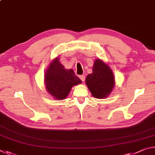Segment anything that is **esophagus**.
Instances as JSON below:
<instances>
[{"label":"esophagus","mask_w":155,"mask_h":155,"mask_svg":"<svg viewBox=\"0 0 155 155\" xmlns=\"http://www.w3.org/2000/svg\"><path fill=\"white\" fill-rule=\"evenodd\" d=\"M79 78H81V80L82 81H84L85 79V75H80L79 76Z\"/></svg>","instance_id":"obj_1"}]
</instances>
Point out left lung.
I'll list each match as a JSON object with an SVG mask.
<instances>
[{
  "instance_id": "obj_1",
  "label": "left lung",
  "mask_w": 155,
  "mask_h": 155,
  "mask_svg": "<svg viewBox=\"0 0 155 155\" xmlns=\"http://www.w3.org/2000/svg\"><path fill=\"white\" fill-rule=\"evenodd\" d=\"M93 72L86 78V85L94 97L103 98L111 93L114 87V77L111 68L101 59L94 62Z\"/></svg>"
}]
</instances>
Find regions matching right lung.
Segmentation results:
<instances>
[{"instance_id":"add662e5","label":"right lung","mask_w":155,"mask_h":155,"mask_svg":"<svg viewBox=\"0 0 155 155\" xmlns=\"http://www.w3.org/2000/svg\"><path fill=\"white\" fill-rule=\"evenodd\" d=\"M45 83L47 91L52 96L57 100H63L66 98L73 86L81 83V81L72 69L65 70L57 58L47 70Z\"/></svg>"}]
</instances>
